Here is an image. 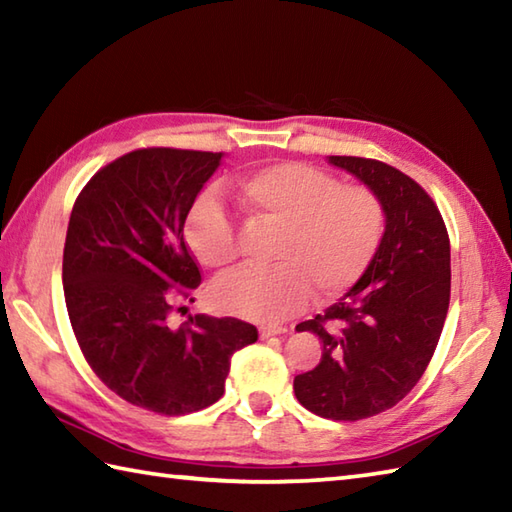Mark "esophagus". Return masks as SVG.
<instances>
[{"label": "esophagus", "instance_id": "34e87169", "mask_svg": "<svg viewBox=\"0 0 512 512\" xmlns=\"http://www.w3.org/2000/svg\"><path fill=\"white\" fill-rule=\"evenodd\" d=\"M284 332L286 328H279V325H262V328H259V339H270V336H277Z\"/></svg>", "mask_w": 512, "mask_h": 512}]
</instances>
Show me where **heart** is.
<instances>
[{
	"instance_id": "obj_1",
	"label": "heart",
	"mask_w": 512,
	"mask_h": 512,
	"mask_svg": "<svg viewBox=\"0 0 512 512\" xmlns=\"http://www.w3.org/2000/svg\"><path fill=\"white\" fill-rule=\"evenodd\" d=\"M233 195L250 222L279 228L270 270H242L213 288L215 306L259 323L284 321L306 306L308 288L321 299L350 290L372 264L385 235V206L363 184H341L303 162H277L244 173ZM198 262L231 268L239 257L237 231L224 204L200 195L184 224Z\"/></svg>"
}]
</instances>
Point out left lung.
Here are the masks:
<instances>
[{
	"label": "left lung",
	"mask_w": 512,
	"mask_h": 512,
	"mask_svg": "<svg viewBox=\"0 0 512 512\" xmlns=\"http://www.w3.org/2000/svg\"><path fill=\"white\" fill-rule=\"evenodd\" d=\"M385 206V235L365 275L325 310L297 325L323 343L321 363L295 376V396L330 420L387 411L427 369L451 297V246L436 202L416 180L372 158L330 156Z\"/></svg>",
	"instance_id": "8db88e82"
}]
</instances>
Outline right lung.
Returning <instances> with one entry per match:
<instances>
[{"mask_svg":"<svg viewBox=\"0 0 512 512\" xmlns=\"http://www.w3.org/2000/svg\"><path fill=\"white\" fill-rule=\"evenodd\" d=\"M220 160L173 147L129 151L85 184L65 235L63 295L85 361L116 396L162 416L220 400L231 356L257 341L255 325L233 317L169 323L202 284L182 231Z\"/></svg>","mask_w":512,"mask_h":512,"instance_id":"obj_1","label":"right lung"}]
</instances>
